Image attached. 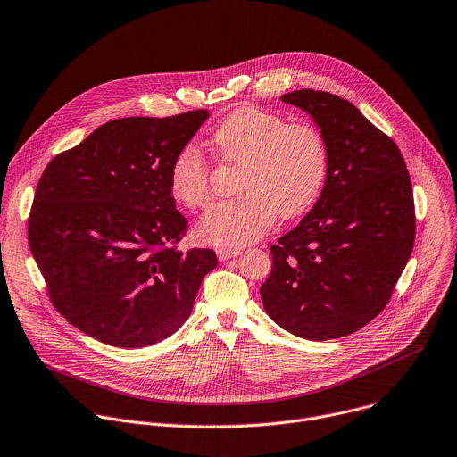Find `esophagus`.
Wrapping results in <instances>:
<instances>
[{"label": "esophagus", "instance_id": "esophagus-1", "mask_svg": "<svg viewBox=\"0 0 457 457\" xmlns=\"http://www.w3.org/2000/svg\"><path fill=\"white\" fill-rule=\"evenodd\" d=\"M240 254V249H237V247H219L217 249V256H219V260H229V258H235V256H238Z\"/></svg>", "mask_w": 457, "mask_h": 457}]
</instances>
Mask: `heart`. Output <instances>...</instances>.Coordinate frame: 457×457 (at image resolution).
I'll return each instance as SVG.
<instances>
[{
	"label": "heart",
	"mask_w": 457,
	"mask_h": 457,
	"mask_svg": "<svg viewBox=\"0 0 457 457\" xmlns=\"http://www.w3.org/2000/svg\"><path fill=\"white\" fill-rule=\"evenodd\" d=\"M212 146L222 163L242 165L237 183L242 195L213 206L197 224L199 238L212 245H247L272 228L278 213L285 220L307 213L327 181L323 134L272 111L235 109L213 130ZM169 185L172 197L190 210L212 203V167L195 146L178 152Z\"/></svg>",
	"instance_id": "b5f03b06"
}]
</instances>
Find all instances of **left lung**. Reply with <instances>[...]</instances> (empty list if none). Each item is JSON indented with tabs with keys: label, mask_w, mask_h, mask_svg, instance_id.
<instances>
[{
	"label": "left lung",
	"mask_w": 457,
	"mask_h": 457,
	"mask_svg": "<svg viewBox=\"0 0 457 457\" xmlns=\"http://www.w3.org/2000/svg\"><path fill=\"white\" fill-rule=\"evenodd\" d=\"M320 127L328 172L314 208L270 245L260 287L263 309L283 330L328 341L375 320L412 253L411 178L396 143L352 102L314 89L281 96Z\"/></svg>",
	"instance_id": "1"
}]
</instances>
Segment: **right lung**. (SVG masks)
I'll use <instances>...</instances> for the list:
<instances>
[{"mask_svg":"<svg viewBox=\"0 0 457 457\" xmlns=\"http://www.w3.org/2000/svg\"><path fill=\"white\" fill-rule=\"evenodd\" d=\"M208 116L111 120L45 169L29 244L54 307L86 336L143 348L190 318L217 254L176 247L188 224L169 174Z\"/></svg>","mask_w":457,"mask_h":457,"instance_id":"1","label":"right lung"}]
</instances>
